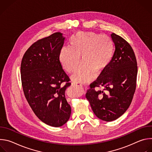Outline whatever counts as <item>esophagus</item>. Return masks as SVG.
<instances>
[{
    "instance_id": "obj_1",
    "label": "esophagus",
    "mask_w": 152,
    "mask_h": 152,
    "mask_svg": "<svg viewBox=\"0 0 152 152\" xmlns=\"http://www.w3.org/2000/svg\"><path fill=\"white\" fill-rule=\"evenodd\" d=\"M73 84L75 86H79V87H82V85L81 84H80L79 83H77V82H73Z\"/></svg>"
}]
</instances>
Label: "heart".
Returning <instances> with one entry per match:
<instances>
[{
  "label": "heart",
  "mask_w": 152,
  "mask_h": 152,
  "mask_svg": "<svg viewBox=\"0 0 152 152\" xmlns=\"http://www.w3.org/2000/svg\"><path fill=\"white\" fill-rule=\"evenodd\" d=\"M113 53V42L107 35L93 32H79L73 35L69 48H62L59 60L68 73L76 71L80 63L82 64L73 76V79L83 83L91 80L96 70L100 72L110 62Z\"/></svg>",
  "instance_id": "heart-1"
}]
</instances>
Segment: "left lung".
Listing matches in <instances>:
<instances>
[{
	"label": "left lung",
	"mask_w": 152,
	"mask_h": 152,
	"mask_svg": "<svg viewBox=\"0 0 152 152\" xmlns=\"http://www.w3.org/2000/svg\"><path fill=\"white\" fill-rule=\"evenodd\" d=\"M115 49L109 64L86 94L94 114L100 119L111 121L121 116L131 104L136 89L137 62L129 43L113 33ZM103 87V91H96Z\"/></svg>",
	"instance_id": "8db88e82"
}]
</instances>
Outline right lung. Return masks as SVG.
I'll list each match as a JSON object with an SVG mask.
<instances>
[{
  "label": "right lung",
  "instance_id": "right-lung-1",
  "mask_svg": "<svg viewBox=\"0 0 152 152\" xmlns=\"http://www.w3.org/2000/svg\"><path fill=\"white\" fill-rule=\"evenodd\" d=\"M64 39L56 32L38 40L24 54L20 67L23 90L32 111L43 123L56 127L66 123L71 114L65 95L71 83L59 61Z\"/></svg>",
  "mask_w": 152,
  "mask_h": 152
}]
</instances>
